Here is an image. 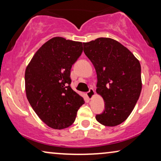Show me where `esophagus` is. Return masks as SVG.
<instances>
[{
	"mask_svg": "<svg viewBox=\"0 0 161 161\" xmlns=\"http://www.w3.org/2000/svg\"><path fill=\"white\" fill-rule=\"evenodd\" d=\"M94 94H95V92H94V89L91 88V89H89V91L86 93V96L88 97V98L89 99H92V97H93V96L94 95Z\"/></svg>",
	"mask_w": 161,
	"mask_h": 161,
	"instance_id": "esophagus-1",
	"label": "esophagus"
}]
</instances>
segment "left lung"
<instances>
[{"instance_id":"1","label":"left lung","mask_w":161,"mask_h":161,"mask_svg":"<svg viewBox=\"0 0 161 161\" xmlns=\"http://www.w3.org/2000/svg\"><path fill=\"white\" fill-rule=\"evenodd\" d=\"M83 44L97 72L96 92L105 103L104 111L96 119L105 126L120 125L133 111L142 92L139 61L113 39L100 37Z\"/></svg>"}]
</instances>
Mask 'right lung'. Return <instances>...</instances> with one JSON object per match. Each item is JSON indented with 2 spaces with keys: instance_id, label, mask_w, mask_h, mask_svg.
Segmentation results:
<instances>
[{
  "instance_id": "1",
  "label": "right lung",
  "mask_w": 161,
  "mask_h": 161,
  "mask_svg": "<svg viewBox=\"0 0 161 161\" xmlns=\"http://www.w3.org/2000/svg\"><path fill=\"white\" fill-rule=\"evenodd\" d=\"M83 43L53 37L36 52L25 72L26 97L47 126L69 127L84 100L70 87V70L83 52Z\"/></svg>"
}]
</instances>
